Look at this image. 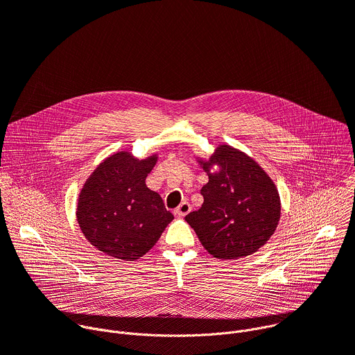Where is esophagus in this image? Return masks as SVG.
<instances>
[{
    "label": "esophagus",
    "instance_id": "esophagus-1",
    "mask_svg": "<svg viewBox=\"0 0 355 355\" xmlns=\"http://www.w3.org/2000/svg\"><path fill=\"white\" fill-rule=\"evenodd\" d=\"M189 211H191V205L188 204L187 200H184L182 204L174 211V214H175V216H178V218H184L185 215L189 214Z\"/></svg>",
    "mask_w": 355,
    "mask_h": 355
}]
</instances>
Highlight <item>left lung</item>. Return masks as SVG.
<instances>
[{
    "mask_svg": "<svg viewBox=\"0 0 355 355\" xmlns=\"http://www.w3.org/2000/svg\"><path fill=\"white\" fill-rule=\"evenodd\" d=\"M209 181L200 189L202 207L185 216L199 241L219 260H237L256 252L274 234L279 193L268 174L243 151L222 144L209 162H199ZM216 164L218 173H211Z\"/></svg>",
    "mask_w": 355,
    "mask_h": 355,
    "instance_id": "obj_1",
    "label": "left lung"
}]
</instances>
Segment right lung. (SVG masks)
<instances>
[{"mask_svg": "<svg viewBox=\"0 0 355 355\" xmlns=\"http://www.w3.org/2000/svg\"><path fill=\"white\" fill-rule=\"evenodd\" d=\"M157 156L135 159L119 151L101 163L85 181L77 220L85 239L105 254L135 261L144 256L174 219L146 177Z\"/></svg>", "mask_w": 355, "mask_h": 355, "instance_id": "1", "label": "right lung"}]
</instances>
